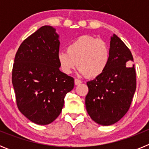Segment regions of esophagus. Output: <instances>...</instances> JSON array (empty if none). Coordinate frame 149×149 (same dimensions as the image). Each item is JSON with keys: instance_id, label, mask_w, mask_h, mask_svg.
<instances>
[{"instance_id": "34e87169", "label": "esophagus", "mask_w": 149, "mask_h": 149, "mask_svg": "<svg viewBox=\"0 0 149 149\" xmlns=\"http://www.w3.org/2000/svg\"><path fill=\"white\" fill-rule=\"evenodd\" d=\"M81 83H82L81 82V81H80L79 79H77V78L74 79V84H75V85H80Z\"/></svg>"}]
</instances>
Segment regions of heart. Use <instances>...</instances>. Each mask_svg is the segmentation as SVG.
<instances>
[{"label":"heart","instance_id":"1","mask_svg":"<svg viewBox=\"0 0 149 149\" xmlns=\"http://www.w3.org/2000/svg\"><path fill=\"white\" fill-rule=\"evenodd\" d=\"M110 51L102 39L91 36H81L68 45L67 51H59L57 60L60 70L69 74L77 66L78 73L89 77L101 75L110 63Z\"/></svg>","mask_w":149,"mask_h":149}]
</instances>
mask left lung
Segmentation results:
<instances>
[{"label":"left lung","mask_w":149,"mask_h":149,"mask_svg":"<svg viewBox=\"0 0 149 149\" xmlns=\"http://www.w3.org/2000/svg\"><path fill=\"white\" fill-rule=\"evenodd\" d=\"M109 65L101 75L88 81L85 104L88 114L101 125L120 120L130 108L136 87V71L127 63L134 61L125 44L113 34L110 39Z\"/></svg>","instance_id":"1"}]
</instances>
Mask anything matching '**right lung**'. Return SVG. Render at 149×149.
<instances>
[{"instance_id": "add662e5", "label": "right lung", "mask_w": 149, "mask_h": 149, "mask_svg": "<svg viewBox=\"0 0 149 149\" xmlns=\"http://www.w3.org/2000/svg\"><path fill=\"white\" fill-rule=\"evenodd\" d=\"M59 35L42 26L30 35L15 54L12 82L19 111L33 123L48 125L59 116L73 77L60 71Z\"/></svg>"}]
</instances>
